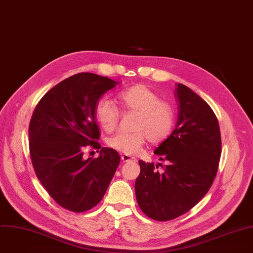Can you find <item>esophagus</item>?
<instances>
[{
    "instance_id": "obj_1",
    "label": "esophagus",
    "mask_w": 253,
    "mask_h": 253,
    "mask_svg": "<svg viewBox=\"0 0 253 253\" xmlns=\"http://www.w3.org/2000/svg\"><path fill=\"white\" fill-rule=\"evenodd\" d=\"M121 160L123 162H130V161H134V158H132L131 156L129 155H122L121 156Z\"/></svg>"
}]
</instances>
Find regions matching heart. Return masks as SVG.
Instances as JSON below:
<instances>
[{
    "label": "heart",
    "instance_id": "1",
    "mask_svg": "<svg viewBox=\"0 0 253 253\" xmlns=\"http://www.w3.org/2000/svg\"><path fill=\"white\" fill-rule=\"evenodd\" d=\"M118 102L126 109L136 111L133 132H118L108 139V145L126 155L140 153L147 138L152 142L165 139L174 126V110L159 95L143 84L131 86L117 94ZM94 115L99 125L107 132L113 131L119 120L116 104L107 98H101L95 105Z\"/></svg>",
    "mask_w": 253,
    "mask_h": 253
}]
</instances>
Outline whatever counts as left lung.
Instances as JSON below:
<instances>
[{"instance_id": "left-lung-1", "label": "left lung", "mask_w": 253, "mask_h": 253, "mask_svg": "<svg viewBox=\"0 0 253 253\" xmlns=\"http://www.w3.org/2000/svg\"><path fill=\"white\" fill-rule=\"evenodd\" d=\"M175 97L179 109L175 130L154 151L168 165L160 173L158 165L140 160L135 182L140 209L160 221L186 213L206 196L221 154L218 121L210 105L181 83Z\"/></svg>"}]
</instances>
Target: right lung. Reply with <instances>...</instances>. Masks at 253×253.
I'll list each match as a JSON object with an SVG mask.
<instances>
[{"instance_id":"add662e5","label":"right lung","mask_w":253,"mask_h":253,"mask_svg":"<svg viewBox=\"0 0 253 253\" xmlns=\"http://www.w3.org/2000/svg\"><path fill=\"white\" fill-rule=\"evenodd\" d=\"M118 83L95 73H77L47 91L33 113L29 141L35 172L48 195L71 211L95 207L120 163L117 151L96 141L100 134L94 115L96 103ZM88 145L101 149L98 158H84Z\"/></svg>"}]
</instances>
